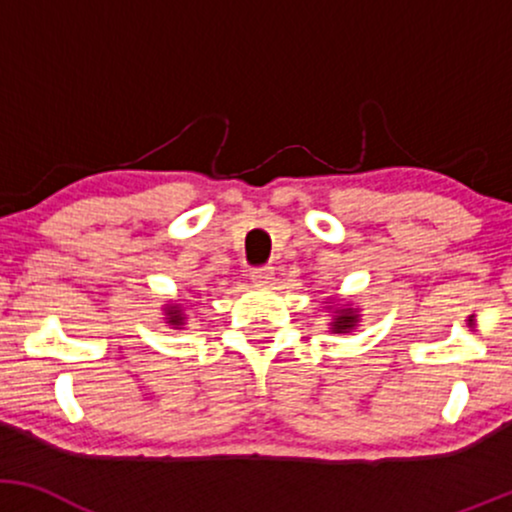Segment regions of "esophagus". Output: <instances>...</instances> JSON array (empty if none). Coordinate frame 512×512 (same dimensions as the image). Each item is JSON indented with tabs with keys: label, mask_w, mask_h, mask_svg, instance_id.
Returning a JSON list of instances; mask_svg holds the SVG:
<instances>
[{
	"label": "esophagus",
	"mask_w": 512,
	"mask_h": 512,
	"mask_svg": "<svg viewBox=\"0 0 512 512\" xmlns=\"http://www.w3.org/2000/svg\"><path fill=\"white\" fill-rule=\"evenodd\" d=\"M250 279L255 281V284H269V281L274 279V267H255L250 272Z\"/></svg>",
	"instance_id": "obj_1"
}]
</instances>
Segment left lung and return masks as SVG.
<instances>
[{"instance_id": "left-lung-1", "label": "left lung", "mask_w": 512, "mask_h": 512, "mask_svg": "<svg viewBox=\"0 0 512 512\" xmlns=\"http://www.w3.org/2000/svg\"><path fill=\"white\" fill-rule=\"evenodd\" d=\"M358 322V310L356 308H337L334 310V320H332V332L342 334V332H351Z\"/></svg>"}]
</instances>
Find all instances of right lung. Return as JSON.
<instances>
[{"mask_svg":"<svg viewBox=\"0 0 512 512\" xmlns=\"http://www.w3.org/2000/svg\"><path fill=\"white\" fill-rule=\"evenodd\" d=\"M166 322L173 327H180L185 322V315H182L180 305H168L166 308Z\"/></svg>","mask_w":512,"mask_h":512,"instance_id":"add662e5","label":"right lung"}]
</instances>
